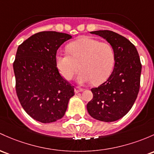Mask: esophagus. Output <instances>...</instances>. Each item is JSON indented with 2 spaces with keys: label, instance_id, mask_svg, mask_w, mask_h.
<instances>
[{
  "label": "esophagus",
  "instance_id": "esophagus-1",
  "mask_svg": "<svg viewBox=\"0 0 154 154\" xmlns=\"http://www.w3.org/2000/svg\"><path fill=\"white\" fill-rule=\"evenodd\" d=\"M82 91H83V89L82 88H78V87L75 88V93L82 92Z\"/></svg>",
  "mask_w": 154,
  "mask_h": 154
}]
</instances>
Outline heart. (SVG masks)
Segmentation results:
<instances>
[{"instance_id":"heart-1","label":"heart","mask_w":154,"mask_h":154,"mask_svg":"<svg viewBox=\"0 0 154 154\" xmlns=\"http://www.w3.org/2000/svg\"><path fill=\"white\" fill-rule=\"evenodd\" d=\"M69 53L57 54V64L60 73L70 80L82 69L78 76L81 84L92 81L101 84L107 80L115 63V51L110 44L101 42L89 36L81 37L68 46Z\"/></svg>"}]
</instances>
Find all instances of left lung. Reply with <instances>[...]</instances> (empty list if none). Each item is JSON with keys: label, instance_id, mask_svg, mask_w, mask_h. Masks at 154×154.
Masks as SVG:
<instances>
[{"label": "left lung", "instance_id": "left-lung-1", "mask_svg": "<svg viewBox=\"0 0 154 154\" xmlns=\"http://www.w3.org/2000/svg\"><path fill=\"white\" fill-rule=\"evenodd\" d=\"M91 33L105 38L115 51V66L107 81L91 88L93 99L88 112L98 121L112 122L124 117L132 107L140 86L142 64L136 47L124 36L111 30Z\"/></svg>", "mask_w": 154, "mask_h": 154}]
</instances>
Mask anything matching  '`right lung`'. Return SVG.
<instances>
[{"instance_id":"add662e5","label":"right lung","mask_w":154,"mask_h":154,"mask_svg":"<svg viewBox=\"0 0 154 154\" xmlns=\"http://www.w3.org/2000/svg\"><path fill=\"white\" fill-rule=\"evenodd\" d=\"M72 36L56 31L35 33L19 45L13 63L16 92L31 118L52 123L63 118L74 86L57 67V50Z\"/></svg>"}]
</instances>
